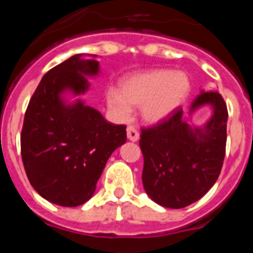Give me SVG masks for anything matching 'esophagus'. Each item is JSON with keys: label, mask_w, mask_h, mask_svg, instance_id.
Here are the masks:
<instances>
[{"label": "esophagus", "mask_w": 253, "mask_h": 253, "mask_svg": "<svg viewBox=\"0 0 253 253\" xmlns=\"http://www.w3.org/2000/svg\"><path fill=\"white\" fill-rule=\"evenodd\" d=\"M126 134H128L129 140H131V142H137V140L139 139V131H138V129L135 128V126H133V125H128Z\"/></svg>", "instance_id": "1"}]
</instances>
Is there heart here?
Here are the masks:
<instances>
[{
    "mask_svg": "<svg viewBox=\"0 0 253 253\" xmlns=\"http://www.w3.org/2000/svg\"><path fill=\"white\" fill-rule=\"evenodd\" d=\"M191 90L189 76L182 71L153 69L133 75L122 82V92L110 88L107 105L119 119L128 120L132 106H140L143 119L160 123L186 101Z\"/></svg>",
    "mask_w": 253,
    "mask_h": 253,
    "instance_id": "1",
    "label": "heart"
}]
</instances>
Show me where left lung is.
<instances>
[{
	"label": "left lung",
	"mask_w": 253,
	"mask_h": 253,
	"mask_svg": "<svg viewBox=\"0 0 253 253\" xmlns=\"http://www.w3.org/2000/svg\"><path fill=\"white\" fill-rule=\"evenodd\" d=\"M210 104L213 118L205 129L191 130L178 107L167 119L140 129L143 186L157 204L181 209L205 195L215 184L225 156L228 110L218 92H202L191 109Z\"/></svg>",
	"instance_id": "left-lung-1"
}]
</instances>
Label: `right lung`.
<instances>
[{
  "label": "right lung",
  "mask_w": 253,
  "mask_h": 253,
  "mask_svg": "<svg viewBox=\"0 0 253 253\" xmlns=\"http://www.w3.org/2000/svg\"><path fill=\"white\" fill-rule=\"evenodd\" d=\"M99 72V62L76 54L44 75L31 96L21 130L26 176L39 195L60 207H78L95 193L107 160L126 140V125L111 124L81 101L66 106V88L84 92V75Z\"/></svg>",
  "instance_id": "1"
}]
</instances>
